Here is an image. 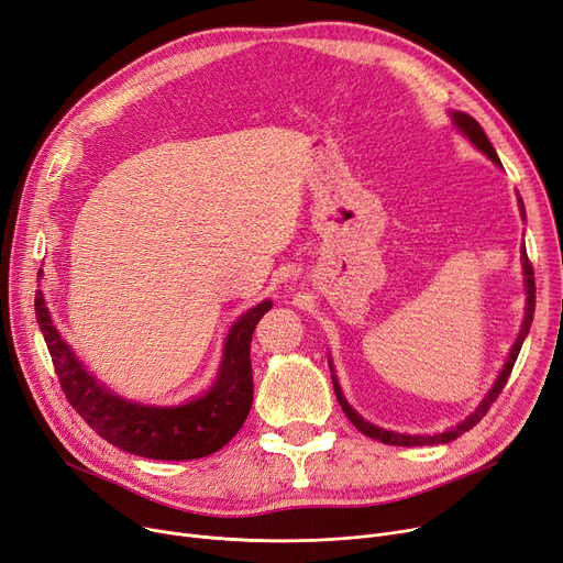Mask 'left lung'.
Masks as SVG:
<instances>
[{"label": "left lung", "mask_w": 563, "mask_h": 563, "mask_svg": "<svg viewBox=\"0 0 563 563\" xmlns=\"http://www.w3.org/2000/svg\"><path fill=\"white\" fill-rule=\"evenodd\" d=\"M449 114H451V121H453V126L457 129V133H462L464 137H467V140L476 146L478 152H483L497 167H501V161H499V156H497V152H495V146L490 144V140H487V135L483 133L478 121H476L474 117H470L467 112L451 110ZM518 207H520V216L525 218L527 213H525V202H522V198H520V192H518ZM522 274H525L527 306H525V320H522L520 333H518L516 342H512V347H510V352H508V358H506V363H504V368H501L499 377L495 379L493 388L487 390L485 398L478 402V407L470 413L467 419L460 421L457 426H451V428H446V430H442V432H432V434H409V432H396V430L379 428V426H375V423H371V421H365V419L361 417V413L347 402L345 394H342V388H340V384H338V377H335V373H333V363H331V358H329V368H331V379H333L335 398H338L342 411L347 413V419L354 423V428L361 430L365 437L377 439V442L390 444V446L449 444V442H453V439H457L460 434L470 432V430L485 417L487 409H490V405H493V402L497 400V396L501 394V388L506 386V379H508V375H510V371H512V365H516V358H518V354H520V350H522V342H525V338H527V333H529V327H531V322H533V310H536V283H533V268H531V264H529V257H527L525 246H522Z\"/></svg>", "instance_id": "8db88e82"}]
</instances>
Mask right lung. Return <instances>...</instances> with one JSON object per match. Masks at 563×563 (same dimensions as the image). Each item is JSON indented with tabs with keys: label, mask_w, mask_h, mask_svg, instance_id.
<instances>
[{
	"label": "right lung",
	"mask_w": 563,
	"mask_h": 563,
	"mask_svg": "<svg viewBox=\"0 0 563 563\" xmlns=\"http://www.w3.org/2000/svg\"><path fill=\"white\" fill-rule=\"evenodd\" d=\"M34 306L68 402L112 446L154 460H195L223 449L246 421L253 405L251 340L274 301L266 299L236 317L216 379L205 394L181 405H144L117 396L59 335L41 289Z\"/></svg>",
	"instance_id": "obj_1"
}]
</instances>
